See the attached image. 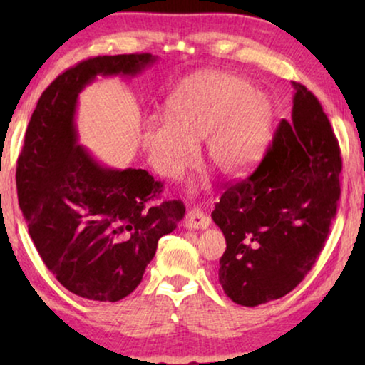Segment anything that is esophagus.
Returning a JSON list of instances; mask_svg holds the SVG:
<instances>
[{
	"mask_svg": "<svg viewBox=\"0 0 365 365\" xmlns=\"http://www.w3.org/2000/svg\"><path fill=\"white\" fill-rule=\"evenodd\" d=\"M211 224V219H209L207 214H204L201 209H191L187 211L186 217H184V227L191 229V231H196V229H206Z\"/></svg>",
	"mask_w": 365,
	"mask_h": 365,
	"instance_id": "obj_1",
	"label": "esophagus"
}]
</instances>
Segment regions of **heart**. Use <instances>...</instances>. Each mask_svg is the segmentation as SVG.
<instances>
[{
  "instance_id": "obj_1",
  "label": "heart",
  "mask_w": 365,
  "mask_h": 365,
  "mask_svg": "<svg viewBox=\"0 0 365 365\" xmlns=\"http://www.w3.org/2000/svg\"><path fill=\"white\" fill-rule=\"evenodd\" d=\"M274 103L239 74L206 69L181 81L164 104V118L143 123L146 161L164 179H179L196 163L197 146L222 174H237L271 139Z\"/></svg>"
}]
</instances>
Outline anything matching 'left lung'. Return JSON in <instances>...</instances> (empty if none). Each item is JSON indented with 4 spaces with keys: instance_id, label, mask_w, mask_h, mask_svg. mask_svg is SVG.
<instances>
[{
    "instance_id": "8db88e82",
    "label": "left lung",
    "mask_w": 365,
    "mask_h": 365,
    "mask_svg": "<svg viewBox=\"0 0 365 365\" xmlns=\"http://www.w3.org/2000/svg\"><path fill=\"white\" fill-rule=\"evenodd\" d=\"M292 86V119H282L262 161L224 191L211 214L226 237L219 282L239 306L274 301L302 281L341 197L331 123L306 86Z\"/></svg>"
}]
</instances>
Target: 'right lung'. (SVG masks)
Segmentation results:
<instances>
[{
    "label": "right lung",
    "mask_w": 365,
    "mask_h": 365,
    "mask_svg": "<svg viewBox=\"0 0 365 365\" xmlns=\"http://www.w3.org/2000/svg\"><path fill=\"white\" fill-rule=\"evenodd\" d=\"M149 53L96 56L69 68L39 98L18 158L19 209L54 277L79 297L116 302L141 282L159 237L184 217L161 201V181L144 169H114L78 143V96L96 76H136Z\"/></svg>",
    "instance_id": "right-lung-1"
}]
</instances>
